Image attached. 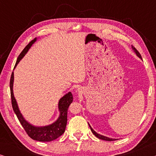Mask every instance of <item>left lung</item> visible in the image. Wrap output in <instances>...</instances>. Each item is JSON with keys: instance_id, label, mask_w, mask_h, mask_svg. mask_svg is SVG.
I'll return each instance as SVG.
<instances>
[{"instance_id": "obj_1", "label": "left lung", "mask_w": 156, "mask_h": 156, "mask_svg": "<svg viewBox=\"0 0 156 156\" xmlns=\"http://www.w3.org/2000/svg\"><path fill=\"white\" fill-rule=\"evenodd\" d=\"M132 49H133V50H134V52H136V55H137V56H138V57H139V58L142 59V57H141V55H140V53L138 52V51L137 50H136V49L135 48H134V47H133V45H132ZM89 127H90V129H91V132H92V133H94V135H95V136H97V137L98 138H99V139L104 140H107V141H112V140H116V139H114V138H108V137H106V136H104L100 135V134L97 133V132L94 131L92 128H91V127L90 126V125L89 124Z\"/></svg>"}]
</instances>
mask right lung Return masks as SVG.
I'll use <instances>...</instances> for the list:
<instances>
[{
    "label": "right lung",
    "mask_w": 156,
    "mask_h": 156,
    "mask_svg": "<svg viewBox=\"0 0 156 156\" xmlns=\"http://www.w3.org/2000/svg\"><path fill=\"white\" fill-rule=\"evenodd\" d=\"M37 38L32 40L29 44L25 47L21 53L19 55L18 59H17L16 65V67L20 59L25 56V55L29 49L30 48L34 42L36 41ZM14 67V68H15ZM13 80H14V74L13 72L11 74V77L10 80V96H11V102L12 106L13 108L15 114H16L19 121H20L21 125L24 128L25 131H26L30 137L32 139L38 140V141L42 142H49L52 141L53 140L57 139L59 136L62 135L65 131L66 126L67 122V110L69 108L70 104L73 101V97L71 92H69L61 98L59 101L58 108L59 111V116L57 120L52 124L45 126H35L30 124L27 122L25 119L23 118L22 114H21L19 108L18 106L16 100L15 99L13 95V90H12V87H13Z\"/></svg>",
    "instance_id": "add662e5"
}]
</instances>
